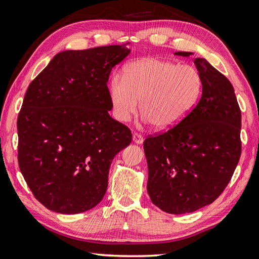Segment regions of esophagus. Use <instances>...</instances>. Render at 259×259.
<instances>
[{"instance_id":"obj_1","label":"esophagus","mask_w":259,"mask_h":259,"mask_svg":"<svg viewBox=\"0 0 259 259\" xmlns=\"http://www.w3.org/2000/svg\"><path fill=\"white\" fill-rule=\"evenodd\" d=\"M143 141H144V139H143V136L141 135V134H139V133H134V134H133V142H134V143H136V144H142Z\"/></svg>"}]
</instances>
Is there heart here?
I'll list each match as a JSON object with an SVG mask.
<instances>
[{
    "instance_id": "1",
    "label": "heart",
    "mask_w": 259,
    "mask_h": 259,
    "mask_svg": "<svg viewBox=\"0 0 259 259\" xmlns=\"http://www.w3.org/2000/svg\"><path fill=\"white\" fill-rule=\"evenodd\" d=\"M202 77L196 67L160 58H141L113 75L108 94L115 118L125 123L140 109L145 121L159 131L177 126L201 96Z\"/></svg>"
}]
</instances>
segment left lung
I'll list each match as a JSON object with an SVG mask.
<instances>
[{"label": "left lung", "mask_w": 259, "mask_h": 259, "mask_svg": "<svg viewBox=\"0 0 259 259\" xmlns=\"http://www.w3.org/2000/svg\"><path fill=\"white\" fill-rule=\"evenodd\" d=\"M194 63L202 77L201 99L177 126L143 143L149 196L170 214L197 211L215 201L241 154V111L232 84L205 58Z\"/></svg>", "instance_id": "left-lung-1"}]
</instances>
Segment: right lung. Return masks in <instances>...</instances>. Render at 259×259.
<instances>
[{"label": "right lung", "mask_w": 259, "mask_h": 259, "mask_svg": "<svg viewBox=\"0 0 259 259\" xmlns=\"http://www.w3.org/2000/svg\"><path fill=\"white\" fill-rule=\"evenodd\" d=\"M126 45L58 53L29 84L18 116V161L27 185L51 211L76 214L104 198L127 126L109 115L107 82Z\"/></svg>", "instance_id": "1"}]
</instances>
